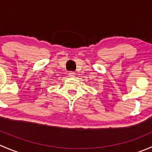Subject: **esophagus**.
<instances>
[{
  "label": "esophagus",
  "mask_w": 152,
  "mask_h": 152,
  "mask_svg": "<svg viewBox=\"0 0 152 152\" xmlns=\"http://www.w3.org/2000/svg\"><path fill=\"white\" fill-rule=\"evenodd\" d=\"M68 75L70 77H75V75H76V73H75L74 72H70V73H68Z\"/></svg>",
  "instance_id": "1"
}]
</instances>
